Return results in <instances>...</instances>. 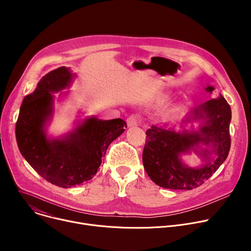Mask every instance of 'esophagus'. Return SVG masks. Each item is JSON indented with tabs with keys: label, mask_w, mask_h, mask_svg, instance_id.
<instances>
[{
	"label": "esophagus",
	"mask_w": 251,
	"mask_h": 251,
	"mask_svg": "<svg viewBox=\"0 0 251 251\" xmlns=\"http://www.w3.org/2000/svg\"><path fill=\"white\" fill-rule=\"evenodd\" d=\"M140 122V118L138 115H135V114H132L130 115L128 118H127V125L129 127H132V126H137Z\"/></svg>",
	"instance_id": "1"
}]
</instances>
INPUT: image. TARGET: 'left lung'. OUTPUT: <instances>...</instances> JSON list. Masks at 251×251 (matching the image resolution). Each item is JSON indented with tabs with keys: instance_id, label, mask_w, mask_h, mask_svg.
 <instances>
[{
	"instance_id": "obj_1",
	"label": "left lung",
	"mask_w": 251,
	"mask_h": 251,
	"mask_svg": "<svg viewBox=\"0 0 251 251\" xmlns=\"http://www.w3.org/2000/svg\"><path fill=\"white\" fill-rule=\"evenodd\" d=\"M205 90L212 92L213 87L207 86ZM196 118H202L204 122L199 133H176L156 126L146 131L142 159L148 176L156 185L172 190L196 189L208 180L227 158L230 149L231 109L226 100L221 96L204 102L194 110ZM200 141L206 145L210 142L218 158L198 169L184 166L179 154L188 151ZM202 155L206 158L208 151L205 150Z\"/></svg>"
}]
</instances>
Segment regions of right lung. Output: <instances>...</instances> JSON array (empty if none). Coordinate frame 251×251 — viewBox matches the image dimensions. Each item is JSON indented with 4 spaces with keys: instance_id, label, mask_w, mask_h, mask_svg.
<instances>
[{
    "instance_id": "obj_1",
    "label": "right lung",
    "mask_w": 251,
    "mask_h": 251,
    "mask_svg": "<svg viewBox=\"0 0 251 251\" xmlns=\"http://www.w3.org/2000/svg\"><path fill=\"white\" fill-rule=\"evenodd\" d=\"M71 76L64 66L46 75L35 90L24 98L16 123L21 154L46 181L61 188L91 180L110 143L127 128L120 118L99 120L92 117L67 137L49 140L44 127L52 110L51 92L65 88Z\"/></svg>"
}]
</instances>
